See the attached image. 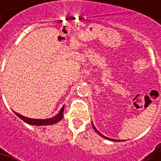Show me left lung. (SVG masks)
I'll return each mask as SVG.
<instances>
[{
    "mask_svg": "<svg viewBox=\"0 0 161 161\" xmlns=\"http://www.w3.org/2000/svg\"><path fill=\"white\" fill-rule=\"evenodd\" d=\"M93 128H94V130H95V131H96L97 133H98V134H99V135H101V136H102V137H104V138H106V139H108V140H109V138H107V137H106V136H104V135H103V134H101V133H99V132H98V131H97V130L96 128H95V126H94V125H93ZM111 141H115V142H119V140H114V139H112V140H111Z\"/></svg>",
    "mask_w": 161,
    "mask_h": 161,
    "instance_id": "1",
    "label": "left lung"
}]
</instances>
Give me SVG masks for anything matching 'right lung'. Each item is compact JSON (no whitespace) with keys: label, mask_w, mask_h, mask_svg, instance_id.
Segmentation results:
<instances>
[{"label":"right lung","mask_w":161,"mask_h":161,"mask_svg":"<svg viewBox=\"0 0 161 161\" xmlns=\"http://www.w3.org/2000/svg\"><path fill=\"white\" fill-rule=\"evenodd\" d=\"M64 106L62 108L60 112L55 116H53L52 118H48V119H33V118H28L26 116H23V115L18 114V113H15V114L25 123L29 124V125H47L56 124L57 122L62 120V118L64 116Z\"/></svg>","instance_id":"right-lung-1"}]
</instances>
